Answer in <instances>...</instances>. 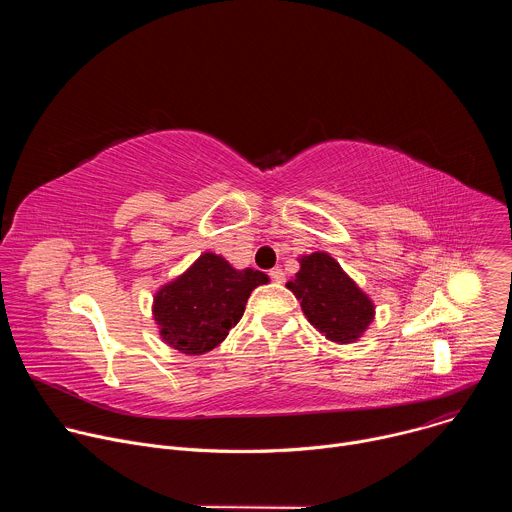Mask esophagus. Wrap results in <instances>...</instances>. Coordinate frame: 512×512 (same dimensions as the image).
<instances>
[{
  "instance_id": "1",
  "label": "esophagus",
  "mask_w": 512,
  "mask_h": 512,
  "mask_svg": "<svg viewBox=\"0 0 512 512\" xmlns=\"http://www.w3.org/2000/svg\"><path fill=\"white\" fill-rule=\"evenodd\" d=\"M269 277H271V281H275V283H283L285 273H283L281 269H271V271H269Z\"/></svg>"
}]
</instances>
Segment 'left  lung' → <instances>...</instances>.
<instances>
[{
    "mask_svg": "<svg viewBox=\"0 0 512 512\" xmlns=\"http://www.w3.org/2000/svg\"><path fill=\"white\" fill-rule=\"evenodd\" d=\"M287 287L302 302L308 322L334 342L356 340L373 322V302L326 253L304 257Z\"/></svg>",
    "mask_w": 512,
    "mask_h": 512,
    "instance_id": "8db88e82",
    "label": "left lung"
}]
</instances>
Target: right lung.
Listing matches in <instances>:
<instances>
[{
	"label": "right lung",
	"mask_w": 512,
	"mask_h": 512,
	"mask_svg": "<svg viewBox=\"0 0 512 512\" xmlns=\"http://www.w3.org/2000/svg\"><path fill=\"white\" fill-rule=\"evenodd\" d=\"M261 283H267L265 273L237 271L223 257L204 253L158 291L154 316L162 338L186 354L212 350L243 318L251 291Z\"/></svg>",
	"instance_id": "obj_1"
}]
</instances>
